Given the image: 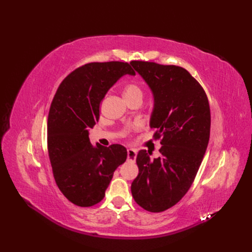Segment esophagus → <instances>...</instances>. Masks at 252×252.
Returning <instances> with one entry per match:
<instances>
[{
  "label": "esophagus",
  "mask_w": 252,
  "mask_h": 252,
  "mask_svg": "<svg viewBox=\"0 0 252 252\" xmlns=\"http://www.w3.org/2000/svg\"><path fill=\"white\" fill-rule=\"evenodd\" d=\"M127 158L129 161L131 162H135V158H136V151L134 149L129 148L127 149Z\"/></svg>",
  "instance_id": "34e87169"
}]
</instances>
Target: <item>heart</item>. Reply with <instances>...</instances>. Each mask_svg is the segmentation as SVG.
Segmentation results:
<instances>
[{
  "instance_id": "obj_1",
  "label": "heart",
  "mask_w": 252,
  "mask_h": 252,
  "mask_svg": "<svg viewBox=\"0 0 252 252\" xmlns=\"http://www.w3.org/2000/svg\"><path fill=\"white\" fill-rule=\"evenodd\" d=\"M124 95L127 100H131V98L138 97L143 95V91L139 85L134 83H128L124 88Z\"/></svg>"
}]
</instances>
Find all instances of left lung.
I'll return each instance as SVG.
<instances>
[{
    "label": "left lung",
    "instance_id": "left-lung-1",
    "mask_svg": "<svg viewBox=\"0 0 252 252\" xmlns=\"http://www.w3.org/2000/svg\"><path fill=\"white\" fill-rule=\"evenodd\" d=\"M130 64L155 96L150 126L161 140V157L150 161L146 150L136 156L139 174L131 184L136 204L162 212L182 200L191 187L210 136V107L201 84L185 68L145 61Z\"/></svg>",
    "mask_w": 252,
    "mask_h": 252
}]
</instances>
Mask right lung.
<instances>
[{"mask_svg": "<svg viewBox=\"0 0 252 252\" xmlns=\"http://www.w3.org/2000/svg\"><path fill=\"white\" fill-rule=\"evenodd\" d=\"M126 73L135 71L119 61L82 65L60 84L51 102L47 147L53 178L66 199L80 207L104 199L114 170L127 158L120 144L94 147L89 141L106 93Z\"/></svg>", "mask_w": 252, "mask_h": 252, "instance_id": "add662e5", "label": "right lung"}]
</instances>
